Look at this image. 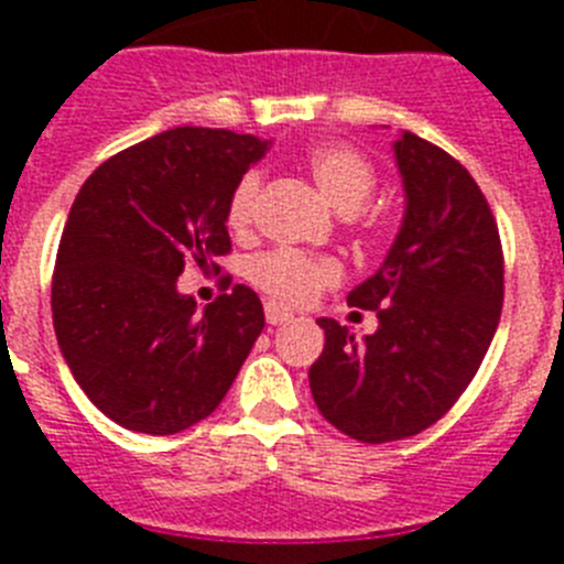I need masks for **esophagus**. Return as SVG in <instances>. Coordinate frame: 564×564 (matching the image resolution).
<instances>
[{"mask_svg": "<svg viewBox=\"0 0 564 564\" xmlns=\"http://www.w3.org/2000/svg\"><path fill=\"white\" fill-rule=\"evenodd\" d=\"M265 318H268V325H288L293 318V311H288L285 305H279V302H268L265 305Z\"/></svg>", "mask_w": 564, "mask_h": 564, "instance_id": "esophagus-1", "label": "esophagus"}]
</instances>
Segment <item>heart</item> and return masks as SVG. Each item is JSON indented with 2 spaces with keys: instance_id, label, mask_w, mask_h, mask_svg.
<instances>
[{
  "instance_id": "1",
  "label": "heart",
  "mask_w": 564,
  "mask_h": 564,
  "mask_svg": "<svg viewBox=\"0 0 564 564\" xmlns=\"http://www.w3.org/2000/svg\"><path fill=\"white\" fill-rule=\"evenodd\" d=\"M305 163L311 169L313 181L318 183V188L325 192V197L338 212H358L376 192V169L358 149L347 147V143H318L307 152ZM259 188H262L259 172H246L234 186L226 208V220L234 231L251 228ZM248 276L268 296L302 305V302H311L322 288L336 285L341 279V265L333 257H322V253H307L299 251V248H273V251L251 259Z\"/></svg>"
}]
</instances>
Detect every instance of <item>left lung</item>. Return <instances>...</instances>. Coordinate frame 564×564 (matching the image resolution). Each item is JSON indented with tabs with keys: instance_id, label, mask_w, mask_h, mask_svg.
Instances as JSON below:
<instances>
[{
	"instance_id": "obj_1",
	"label": "left lung",
	"mask_w": 564,
	"mask_h": 564,
	"mask_svg": "<svg viewBox=\"0 0 564 564\" xmlns=\"http://www.w3.org/2000/svg\"><path fill=\"white\" fill-rule=\"evenodd\" d=\"M392 149L406 194L401 231L347 296L376 311L378 330L358 341L318 318L325 350L311 367L318 412L361 443L403 441L441 421L480 370L502 311L500 231L475 177L412 132Z\"/></svg>"
}]
</instances>
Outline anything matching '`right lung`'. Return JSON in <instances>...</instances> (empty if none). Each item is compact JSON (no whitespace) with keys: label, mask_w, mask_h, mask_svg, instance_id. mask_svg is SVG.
<instances>
[{"label":"right lung","mask_w":564,"mask_h":564,"mask_svg":"<svg viewBox=\"0 0 564 564\" xmlns=\"http://www.w3.org/2000/svg\"><path fill=\"white\" fill-rule=\"evenodd\" d=\"M265 152L231 129H169L104 161L69 208L53 327L78 387L123 430L174 435L212 415L265 327L251 288L203 311L177 291L188 262L220 271L228 197Z\"/></svg>","instance_id":"right-lung-1"}]
</instances>
